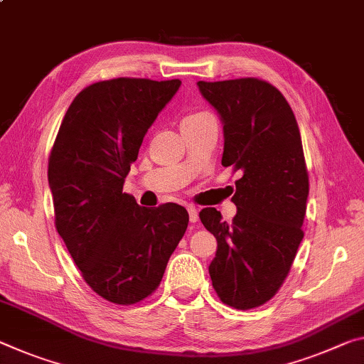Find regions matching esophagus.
<instances>
[{
    "label": "esophagus",
    "mask_w": 364,
    "mask_h": 364,
    "mask_svg": "<svg viewBox=\"0 0 364 364\" xmlns=\"http://www.w3.org/2000/svg\"><path fill=\"white\" fill-rule=\"evenodd\" d=\"M188 212H189V220H191V223H196L199 220V212L196 207L193 205H188Z\"/></svg>",
    "instance_id": "34e87169"
}]
</instances>
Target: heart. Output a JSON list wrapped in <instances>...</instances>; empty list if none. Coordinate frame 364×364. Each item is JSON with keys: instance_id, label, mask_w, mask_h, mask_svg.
Masks as SVG:
<instances>
[{"instance_id": "heart-1", "label": "heart", "mask_w": 364, "mask_h": 364, "mask_svg": "<svg viewBox=\"0 0 364 364\" xmlns=\"http://www.w3.org/2000/svg\"><path fill=\"white\" fill-rule=\"evenodd\" d=\"M207 114H209V113H205V112H198V113H191V114H188V117H184V118H183V124L194 123V121H199L200 118L207 117ZM183 124H181V126H183Z\"/></svg>"}]
</instances>
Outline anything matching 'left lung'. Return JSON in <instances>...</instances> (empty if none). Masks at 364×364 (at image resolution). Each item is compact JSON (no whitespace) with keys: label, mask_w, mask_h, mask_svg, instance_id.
Here are the masks:
<instances>
[{"label":"left lung","mask_w":364,"mask_h":364,"mask_svg":"<svg viewBox=\"0 0 364 364\" xmlns=\"http://www.w3.org/2000/svg\"><path fill=\"white\" fill-rule=\"evenodd\" d=\"M198 85L223 123L222 165L241 173L232 223L213 207L199 212L217 238L209 274L225 304L252 309L279 291L304 236L309 178L301 136L285 97L265 80H199Z\"/></svg>","instance_id":"left-lung-1"}]
</instances>
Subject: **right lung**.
I'll return each instance as SVG.
<instances>
[{
  "label": "right lung",
  "mask_w": 364,
  "mask_h": 364,
  "mask_svg": "<svg viewBox=\"0 0 364 364\" xmlns=\"http://www.w3.org/2000/svg\"><path fill=\"white\" fill-rule=\"evenodd\" d=\"M181 80L118 77L80 90L48 159L55 225L84 280L114 304L157 290L188 228L178 204L141 207L123 193L147 129Z\"/></svg>",
  "instance_id": "add662e5"
}]
</instances>
